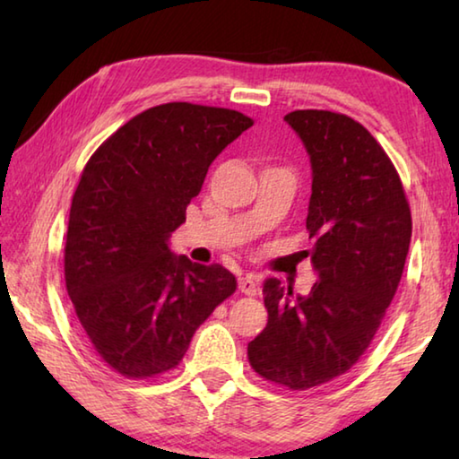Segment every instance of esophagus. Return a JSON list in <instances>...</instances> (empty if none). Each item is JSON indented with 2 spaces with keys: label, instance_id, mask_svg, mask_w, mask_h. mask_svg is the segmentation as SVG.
I'll list each match as a JSON object with an SVG mask.
<instances>
[{
  "label": "esophagus",
  "instance_id": "obj_1",
  "mask_svg": "<svg viewBox=\"0 0 459 459\" xmlns=\"http://www.w3.org/2000/svg\"><path fill=\"white\" fill-rule=\"evenodd\" d=\"M238 290L245 295H257V281H255L253 275H243L238 277Z\"/></svg>",
  "mask_w": 459,
  "mask_h": 459
}]
</instances>
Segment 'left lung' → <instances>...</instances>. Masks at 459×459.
<instances>
[{
	"instance_id": "left-lung-1",
	"label": "left lung",
	"mask_w": 459,
	"mask_h": 459,
	"mask_svg": "<svg viewBox=\"0 0 459 459\" xmlns=\"http://www.w3.org/2000/svg\"><path fill=\"white\" fill-rule=\"evenodd\" d=\"M285 121L312 161L306 227L317 281L295 298L263 285L265 330L248 342L253 370L291 391L330 383L367 352L397 293L411 243V208L397 168L370 131L344 113L299 108Z\"/></svg>"
}]
</instances>
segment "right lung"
Wrapping results in <instances>:
<instances>
[{
  "label": "right lung",
  "instance_id": "add662e5",
  "mask_svg": "<svg viewBox=\"0 0 459 459\" xmlns=\"http://www.w3.org/2000/svg\"><path fill=\"white\" fill-rule=\"evenodd\" d=\"M251 126L232 108L158 105L107 137L84 166L68 216L65 281L84 338L121 377L176 368L198 325L235 293L229 269L174 257L168 238L208 166Z\"/></svg>",
  "mask_w": 459,
  "mask_h": 459
}]
</instances>
